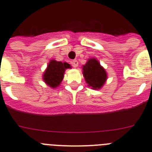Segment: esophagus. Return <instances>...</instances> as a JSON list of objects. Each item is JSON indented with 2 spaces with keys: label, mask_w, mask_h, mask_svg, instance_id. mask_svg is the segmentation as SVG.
<instances>
[{
  "label": "esophagus",
  "mask_w": 152,
  "mask_h": 152,
  "mask_svg": "<svg viewBox=\"0 0 152 152\" xmlns=\"http://www.w3.org/2000/svg\"><path fill=\"white\" fill-rule=\"evenodd\" d=\"M72 65H73L74 67H77L78 65H79V63H78V61H76V60H74V61H73V62H72Z\"/></svg>",
  "instance_id": "1"
}]
</instances>
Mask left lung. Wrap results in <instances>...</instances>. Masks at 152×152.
<instances>
[{"label":"left lung","instance_id":"obj_1","mask_svg":"<svg viewBox=\"0 0 152 152\" xmlns=\"http://www.w3.org/2000/svg\"><path fill=\"white\" fill-rule=\"evenodd\" d=\"M83 74L88 87L100 89L106 83L107 74L96 58H89L83 66Z\"/></svg>","mask_w":152,"mask_h":152}]
</instances>
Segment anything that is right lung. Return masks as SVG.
<instances>
[{
  "mask_svg": "<svg viewBox=\"0 0 152 152\" xmlns=\"http://www.w3.org/2000/svg\"><path fill=\"white\" fill-rule=\"evenodd\" d=\"M72 68L67 63H62L56 60H50L43 73L44 82L51 88L60 86L64 77V73L66 69Z\"/></svg>",
  "mask_w": 152,
  "mask_h": 152,
  "instance_id": "add662e5",
  "label": "right lung"
}]
</instances>
